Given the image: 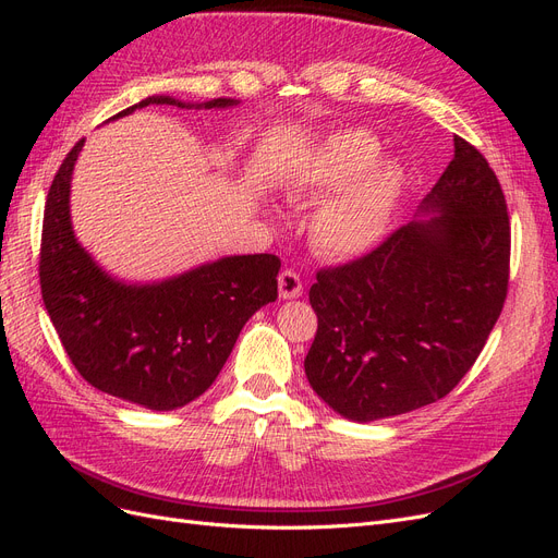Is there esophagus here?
Masks as SVG:
<instances>
[{"mask_svg": "<svg viewBox=\"0 0 558 558\" xmlns=\"http://www.w3.org/2000/svg\"><path fill=\"white\" fill-rule=\"evenodd\" d=\"M279 295L283 300H293L302 295V279L293 269H283L279 275Z\"/></svg>", "mask_w": 558, "mask_h": 558, "instance_id": "obj_1", "label": "esophagus"}]
</instances>
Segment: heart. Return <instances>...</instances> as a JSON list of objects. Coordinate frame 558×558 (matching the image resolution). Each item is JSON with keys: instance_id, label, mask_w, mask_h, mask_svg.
Here are the masks:
<instances>
[{"instance_id": "1", "label": "heart", "mask_w": 558, "mask_h": 558, "mask_svg": "<svg viewBox=\"0 0 558 558\" xmlns=\"http://www.w3.org/2000/svg\"><path fill=\"white\" fill-rule=\"evenodd\" d=\"M379 142L365 130L332 132L295 177V193L332 195L314 218V240L332 256L373 248L391 223L404 174L396 160H379Z\"/></svg>"}]
</instances>
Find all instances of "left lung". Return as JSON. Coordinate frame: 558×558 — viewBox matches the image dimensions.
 I'll use <instances>...</instances> for the list:
<instances>
[{"label": "left lung", "instance_id": "1", "mask_svg": "<svg viewBox=\"0 0 558 558\" xmlns=\"http://www.w3.org/2000/svg\"><path fill=\"white\" fill-rule=\"evenodd\" d=\"M365 256L316 272L318 328L305 373L351 421H377L445 398L475 365L510 281V216L480 150L453 137V160L418 207Z\"/></svg>", "mask_w": 558, "mask_h": 558}]
</instances>
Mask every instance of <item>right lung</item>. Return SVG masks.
<instances>
[{
	"mask_svg": "<svg viewBox=\"0 0 558 558\" xmlns=\"http://www.w3.org/2000/svg\"><path fill=\"white\" fill-rule=\"evenodd\" d=\"M148 105L226 109L238 99L185 105L154 95L113 118ZM83 142L66 154L46 197L39 253L46 312L90 386L146 410L183 408L214 384L246 320L277 300L281 260L272 253L228 256L158 283L109 277L72 230L70 185Z\"/></svg>",
	"mask_w": 558,
	"mask_h": 558,
	"instance_id": "obj_1",
	"label": "right lung"
}]
</instances>
